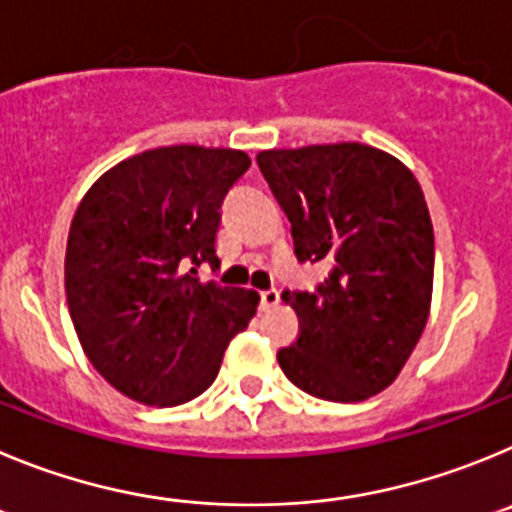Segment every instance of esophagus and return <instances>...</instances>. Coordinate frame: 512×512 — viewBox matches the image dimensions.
Instances as JSON below:
<instances>
[{
  "label": "esophagus",
  "mask_w": 512,
  "mask_h": 512,
  "mask_svg": "<svg viewBox=\"0 0 512 512\" xmlns=\"http://www.w3.org/2000/svg\"><path fill=\"white\" fill-rule=\"evenodd\" d=\"M260 301H262V308H273L280 303V290L278 288H267L260 293Z\"/></svg>",
  "instance_id": "34e87169"
}]
</instances>
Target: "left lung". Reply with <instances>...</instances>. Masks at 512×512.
<instances>
[{"instance_id": "left-lung-1", "label": "left lung", "mask_w": 512, "mask_h": 512, "mask_svg": "<svg viewBox=\"0 0 512 512\" xmlns=\"http://www.w3.org/2000/svg\"><path fill=\"white\" fill-rule=\"evenodd\" d=\"M262 176L288 214L301 262L324 283L283 290L298 339L278 362L313 398L357 403L385 390L416 349L434 288V227L416 176L359 142L262 150Z\"/></svg>"}]
</instances>
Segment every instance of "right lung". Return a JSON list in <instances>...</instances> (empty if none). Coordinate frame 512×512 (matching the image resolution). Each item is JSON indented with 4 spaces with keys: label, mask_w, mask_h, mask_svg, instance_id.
Listing matches in <instances>:
<instances>
[{
    "label": "right lung",
    "mask_w": 512,
    "mask_h": 512,
    "mask_svg": "<svg viewBox=\"0 0 512 512\" xmlns=\"http://www.w3.org/2000/svg\"><path fill=\"white\" fill-rule=\"evenodd\" d=\"M247 168L229 147H155L109 168L73 214L66 298L78 342L137 403L204 393L255 316V290L199 280L204 262L219 267L222 201Z\"/></svg>",
    "instance_id": "obj_1"
}]
</instances>
